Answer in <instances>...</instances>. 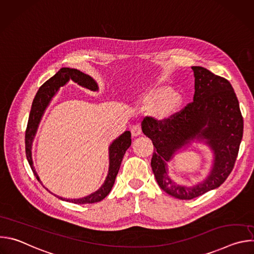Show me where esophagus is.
Here are the masks:
<instances>
[{
	"instance_id": "34e87169",
	"label": "esophagus",
	"mask_w": 254,
	"mask_h": 254,
	"mask_svg": "<svg viewBox=\"0 0 254 254\" xmlns=\"http://www.w3.org/2000/svg\"><path fill=\"white\" fill-rule=\"evenodd\" d=\"M130 132H131V135L132 136H137L141 133V127L139 125H133L131 127H130Z\"/></svg>"
}]
</instances>
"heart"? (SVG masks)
<instances>
[{"label": "heart", "mask_w": 254, "mask_h": 254, "mask_svg": "<svg viewBox=\"0 0 254 254\" xmlns=\"http://www.w3.org/2000/svg\"><path fill=\"white\" fill-rule=\"evenodd\" d=\"M162 99L157 106L155 107V114L159 118H168L170 115H172L179 106L181 102V97L176 92H169L167 89L161 88V89H155L147 93L143 96L142 101L147 104H153L156 103Z\"/></svg>", "instance_id": "1"}]
</instances>
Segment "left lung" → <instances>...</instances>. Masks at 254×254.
Segmentation results:
<instances>
[{
  "label": "left lung",
  "mask_w": 254,
  "mask_h": 254,
  "mask_svg": "<svg viewBox=\"0 0 254 254\" xmlns=\"http://www.w3.org/2000/svg\"><path fill=\"white\" fill-rule=\"evenodd\" d=\"M193 101L169 119L152 117L141 122L142 132L154 144L151 166L159 186L169 195L191 200L218 188L233 170L243 135V118L230 82L208 69L193 66ZM205 140L214 155L210 174L193 187L175 184L169 178L167 162L192 140Z\"/></svg>",
  "instance_id": "obj_1"
}]
</instances>
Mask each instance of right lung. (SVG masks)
Returning a JSON list of instances; mask_svg holds the SVG:
<instances>
[{"label":"right lung","mask_w":254,"mask_h":254,"mask_svg":"<svg viewBox=\"0 0 254 254\" xmlns=\"http://www.w3.org/2000/svg\"><path fill=\"white\" fill-rule=\"evenodd\" d=\"M69 80L74 81L75 83L81 85L82 87H85L92 91L98 90L97 83L92 77H90L89 75L83 73V72L77 69L68 68V67L61 68L54 76L48 79L39 88L37 94H36L33 100L29 120H28V125L26 128V133H25V150H26V157H27L28 163L34 173V176L40 183H41L40 178L33 167V161H32V155H31L32 142L36 134V131H37L42 116L46 110V107L48 106L49 102L51 101L52 97L55 95L57 90L61 86L65 85ZM130 144H131V138H130V131L128 130L125 131L122 135H120L117 139L113 141V143L110 146V168H108V174H107V177L105 178L103 185L97 191H95L94 193L86 197L79 198V199H65L62 197H58V196L57 197L61 200L69 201L74 204H91V203L99 202L102 199H104L108 195V193L111 192L115 184V181L119 173L123 158L126 154V151L130 147Z\"/></svg>","instance_id":"obj_1"}]
</instances>
